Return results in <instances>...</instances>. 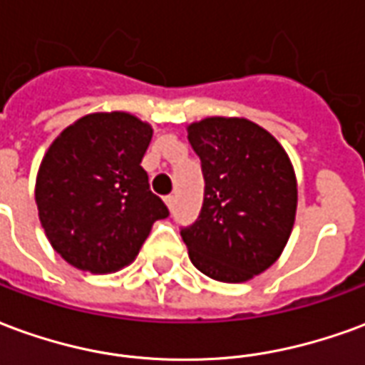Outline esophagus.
I'll return each mask as SVG.
<instances>
[{
	"instance_id": "obj_1",
	"label": "esophagus",
	"mask_w": 365,
	"mask_h": 365,
	"mask_svg": "<svg viewBox=\"0 0 365 365\" xmlns=\"http://www.w3.org/2000/svg\"><path fill=\"white\" fill-rule=\"evenodd\" d=\"M164 201H166L168 209H174V205H175V197H174V195H166V197H164Z\"/></svg>"
}]
</instances>
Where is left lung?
<instances>
[{"instance_id":"obj_1","label":"left lung","mask_w":365,"mask_h":365,"mask_svg":"<svg viewBox=\"0 0 365 365\" xmlns=\"http://www.w3.org/2000/svg\"><path fill=\"white\" fill-rule=\"evenodd\" d=\"M187 138L205 178L199 219L182 229L191 264L217 282H248L289 240L297 213L293 164L274 135L245 117L195 120Z\"/></svg>"}]
</instances>
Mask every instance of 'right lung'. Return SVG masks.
I'll use <instances>...</instances> for the list:
<instances>
[{
  "instance_id": "obj_1",
  "label": "right lung",
  "mask_w": 365,
  "mask_h": 365,
  "mask_svg": "<svg viewBox=\"0 0 365 365\" xmlns=\"http://www.w3.org/2000/svg\"><path fill=\"white\" fill-rule=\"evenodd\" d=\"M152 127L125 111L90 113L60 133L38 166L35 201L51 246L90 274L135 260L168 207L140 166Z\"/></svg>"
}]
</instances>
